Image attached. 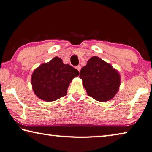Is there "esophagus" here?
Instances as JSON below:
<instances>
[{"label": "esophagus", "mask_w": 152, "mask_h": 152, "mask_svg": "<svg viewBox=\"0 0 152 152\" xmlns=\"http://www.w3.org/2000/svg\"><path fill=\"white\" fill-rule=\"evenodd\" d=\"M76 68L77 70H78L79 72L80 71V70H81V66H80V65H78V66H76Z\"/></svg>", "instance_id": "34e87169"}]
</instances>
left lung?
<instances>
[{"instance_id": "1", "label": "left lung", "mask_w": 152, "mask_h": 152, "mask_svg": "<svg viewBox=\"0 0 152 152\" xmlns=\"http://www.w3.org/2000/svg\"><path fill=\"white\" fill-rule=\"evenodd\" d=\"M80 78L88 96L102 102L115 96L121 82L118 70L96 56L91 57L82 68Z\"/></svg>"}]
</instances>
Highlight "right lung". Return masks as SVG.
Here are the masks:
<instances>
[{
  "label": "right lung",
  "instance_id": "right-lung-1",
  "mask_svg": "<svg viewBox=\"0 0 152 152\" xmlns=\"http://www.w3.org/2000/svg\"><path fill=\"white\" fill-rule=\"evenodd\" d=\"M79 74L75 68L55 56L34 70L31 78L32 89L40 99L51 102L66 96L70 83Z\"/></svg>",
  "mask_w": 152,
  "mask_h": 152
}]
</instances>
